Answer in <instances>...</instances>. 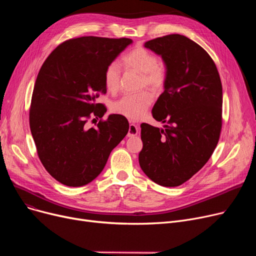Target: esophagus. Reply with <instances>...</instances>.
I'll list each match as a JSON object with an SVG mask.
<instances>
[{"instance_id": "esophagus-1", "label": "esophagus", "mask_w": 256, "mask_h": 256, "mask_svg": "<svg viewBox=\"0 0 256 256\" xmlns=\"http://www.w3.org/2000/svg\"><path fill=\"white\" fill-rule=\"evenodd\" d=\"M138 132H139L138 126H137L135 124H134V122H130V128H128V137H135V136H137Z\"/></svg>"}]
</instances>
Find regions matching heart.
Returning <instances> with one entry per match:
<instances>
[{
  "label": "heart",
  "instance_id": "b5f03b06",
  "mask_svg": "<svg viewBox=\"0 0 256 256\" xmlns=\"http://www.w3.org/2000/svg\"><path fill=\"white\" fill-rule=\"evenodd\" d=\"M126 70H134L141 74L142 85L148 86L154 90L162 89L167 80V70L165 66L158 63L154 52L143 48H136L128 52L121 59ZM121 70L116 62L108 64L104 80L106 88L114 92L119 88ZM152 102V96L148 91L128 93L113 104V111L126 117L136 119L140 117Z\"/></svg>",
  "mask_w": 256,
  "mask_h": 256
}]
</instances>
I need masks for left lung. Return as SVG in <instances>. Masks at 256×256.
<instances>
[{"label":"left lung","instance_id":"obj_1","mask_svg":"<svg viewBox=\"0 0 256 256\" xmlns=\"http://www.w3.org/2000/svg\"><path fill=\"white\" fill-rule=\"evenodd\" d=\"M145 48L162 57L165 90L152 108L164 128L141 124L139 164L156 184L178 186L202 168L218 144L223 93L217 66L193 40L180 34L158 37Z\"/></svg>","mask_w":256,"mask_h":256}]
</instances>
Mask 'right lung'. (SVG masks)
<instances>
[{
  "mask_svg": "<svg viewBox=\"0 0 256 256\" xmlns=\"http://www.w3.org/2000/svg\"><path fill=\"white\" fill-rule=\"evenodd\" d=\"M132 42L124 37L68 39L50 54L38 72L30 128L40 162L65 186H82L96 178L126 136L128 119L112 114L102 120L106 108L96 100L106 93V65ZM90 118H100L96 128L86 126Z\"/></svg>",
  "mask_w": 256,
  "mask_h": 256,
  "instance_id": "1",
  "label": "right lung"
}]
</instances>
